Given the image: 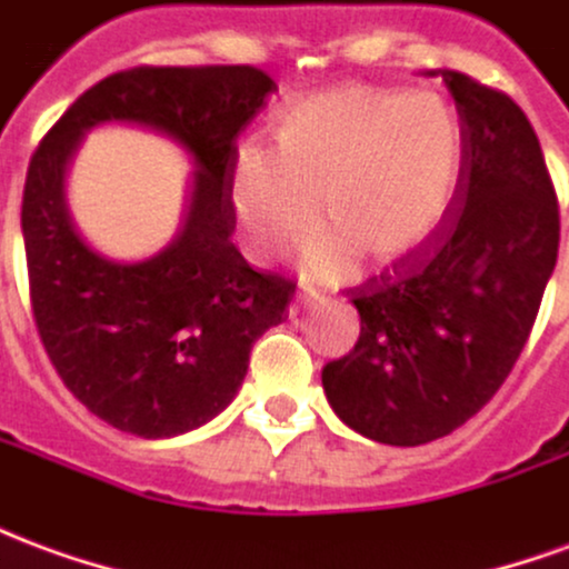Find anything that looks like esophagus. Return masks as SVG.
I'll list each match as a JSON object with an SVG mask.
<instances>
[{"mask_svg":"<svg viewBox=\"0 0 569 569\" xmlns=\"http://www.w3.org/2000/svg\"><path fill=\"white\" fill-rule=\"evenodd\" d=\"M317 308V296H308V292H298L296 301H292V313H305V310Z\"/></svg>","mask_w":569,"mask_h":569,"instance_id":"1","label":"esophagus"}]
</instances>
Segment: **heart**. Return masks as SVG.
I'll list each match as a JSON object with an SVG mask.
<instances>
[{
	"label": "heart",
	"mask_w": 569,
	"mask_h": 569,
	"mask_svg": "<svg viewBox=\"0 0 569 569\" xmlns=\"http://www.w3.org/2000/svg\"><path fill=\"white\" fill-rule=\"evenodd\" d=\"M277 151L243 146L231 200L249 249L273 256L322 219L308 268L345 280L357 259L402 268L448 222L466 167V130L445 97L381 84H338L277 116Z\"/></svg>",
	"instance_id": "1"
}]
</instances>
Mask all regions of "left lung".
Returning <instances> with one entry per match:
<instances>
[{
  "mask_svg": "<svg viewBox=\"0 0 569 569\" xmlns=\"http://www.w3.org/2000/svg\"><path fill=\"white\" fill-rule=\"evenodd\" d=\"M439 76L466 130L457 203L420 259L350 289L357 345L322 366L335 415L396 448L441 439L488 406L530 338L561 243L558 194L521 106L463 72Z\"/></svg>",
  "mask_w": 569,
  "mask_h": 569,
  "instance_id": "left-lung-1",
  "label": "left lung"
}]
</instances>
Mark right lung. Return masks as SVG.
I'll use <instances>...</instances> for the list:
<instances>
[{
	"label": "right lung",
	"instance_id": "1",
	"mask_svg": "<svg viewBox=\"0 0 569 569\" xmlns=\"http://www.w3.org/2000/svg\"><path fill=\"white\" fill-rule=\"evenodd\" d=\"M271 91L256 67L121 69L81 93L32 154L20 210L32 320L69 393L121 432L167 439L216 418L252 345L286 320L296 283L252 271L231 243L234 140ZM103 120L161 129L199 163L183 231L149 262L97 257L68 219L66 163Z\"/></svg>",
	"mask_w": 569,
	"mask_h": 569
}]
</instances>
